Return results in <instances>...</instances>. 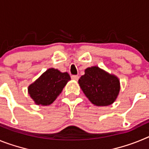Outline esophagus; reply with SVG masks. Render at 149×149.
I'll use <instances>...</instances> for the list:
<instances>
[{"label": "esophagus", "instance_id": "34e87169", "mask_svg": "<svg viewBox=\"0 0 149 149\" xmlns=\"http://www.w3.org/2000/svg\"><path fill=\"white\" fill-rule=\"evenodd\" d=\"M72 80H74V81H78L79 79V77L77 75H72Z\"/></svg>", "mask_w": 149, "mask_h": 149}]
</instances>
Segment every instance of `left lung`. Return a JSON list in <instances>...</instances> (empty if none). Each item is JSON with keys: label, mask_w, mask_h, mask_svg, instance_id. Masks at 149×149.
<instances>
[{"label": "left lung", "mask_w": 149, "mask_h": 149, "mask_svg": "<svg viewBox=\"0 0 149 149\" xmlns=\"http://www.w3.org/2000/svg\"><path fill=\"white\" fill-rule=\"evenodd\" d=\"M84 72L78 84L91 103L98 107L113 103L120 91L119 79L98 66L89 67Z\"/></svg>", "instance_id": "left-lung-1"}]
</instances>
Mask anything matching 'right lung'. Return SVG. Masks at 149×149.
<instances>
[{"label":"right lung","mask_w":149,"mask_h":149,"mask_svg":"<svg viewBox=\"0 0 149 149\" xmlns=\"http://www.w3.org/2000/svg\"><path fill=\"white\" fill-rule=\"evenodd\" d=\"M70 80L67 72L48 68L28 86V94L36 105L48 106L56 100Z\"/></svg>","instance_id":"add662e5"}]
</instances>
